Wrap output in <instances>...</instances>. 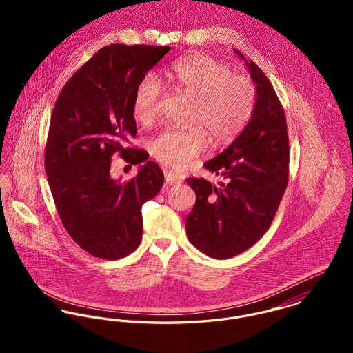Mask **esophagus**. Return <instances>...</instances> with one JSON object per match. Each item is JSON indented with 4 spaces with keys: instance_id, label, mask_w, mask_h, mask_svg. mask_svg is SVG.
<instances>
[{
    "instance_id": "esophagus-1",
    "label": "esophagus",
    "mask_w": 353,
    "mask_h": 353,
    "mask_svg": "<svg viewBox=\"0 0 353 353\" xmlns=\"http://www.w3.org/2000/svg\"><path fill=\"white\" fill-rule=\"evenodd\" d=\"M164 179H165V183H168V185L181 183V179L176 175H174L172 172H168V171H164Z\"/></svg>"
}]
</instances>
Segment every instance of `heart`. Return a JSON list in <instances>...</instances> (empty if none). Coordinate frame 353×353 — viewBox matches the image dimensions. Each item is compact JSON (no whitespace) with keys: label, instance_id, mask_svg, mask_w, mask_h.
<instances>
[{"label":"heart","instance_id":"heart-1","mask_svg":"<svg viewBox=\"0 0 353 353\" xmlns=\"http://www.w3.org/2000/svg\"><path fill=\"white\" fill-rule=\"evenodd\" d=\"M168 80L185 95L194 99L189 130L165 129L150 143L152 156L165 167L181 170L206 145L224 144L236 137L250 121L255 108V88L243 76L210 57L196 54L175 62L167 72ZM163 98L160 80L147 74L139 83L133 114L137 121L148 122L154 117Z\"/></svg>","mask_w":353,"mask_h":353}]
</instances>
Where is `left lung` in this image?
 Returning <instances> with one entry per match:
<instances>
[{"instance_id": "1", "label": "left lung", "mask_w": 353, "mask_h": 353, "mask_svg": "<svg viewBox=\"0 0 353 353\" xmlns=\"http://www.w3.org/2000/svg\"><path fill=\"white\" fill-rule=\"evenodd\" d=\"M255 84L249 123L227 150L203 167L224 182L188 178L196 205L186 219L190 243L208 256L227 259L252 248L270 227L288 183L290 145L283 105L265 73L235 49Z\"/></svg>"}]
</instances>
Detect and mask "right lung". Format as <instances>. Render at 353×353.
<instances>
[{
	"mask_svg": "<svg viewBox=\"0 0 353 353\" xmlns=\"http://www.w3.org/2000/svg\"><path fill=\"white\" fill-rule=\"evenodd\" d=\"M170 49L103 48L70 77L52 108L45 153L51 194L68 234L94 256L114 261L139 248L141 208L163 186L160 167L125 145L137 133L136 88ZM117 151L128 162L143 163L128 183L109 172Z\"/></svg>",
	"mask_w": 353,
	"mask_h": 353,
	"instance_id": "1",
	"label": "right lung"
}]
</instances>
